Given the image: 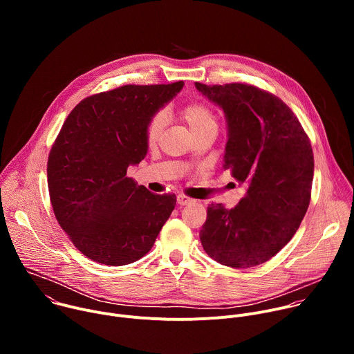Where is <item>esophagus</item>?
Masks as SVG:
<instances>
[{"instance_id": "obj_1", "label": "esophagus", "mask_w": 354, "mask_h": 354, "mask_svg": "<svg viewBox=\"0 0 354 354\" xmlns=\"http://www.w3.org/2000/svg\"><path fill=\"white\" fill-rule=\"evenodd\" d=\"M176 201H178L179 206H186V205L193 203L194 200L190 198V197H187V196H185V194H178V196H176Z\"/></svg>"}]
</instances>
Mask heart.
<instances>
[{
    "mask_svg": "<svg viewBox=\"0 0 354 354\" xmlns=\"http://www.w3.org/2000/svg\"><path fill=\"white\" fill-rule=\"evenodd\" d=\"M180 116L189 126L192 134L194 137L205 134V133H217L218 120L216 113L205 104L192 102L185 105L180 109ZM164 129V118L161 115L154 116L147 126L145 140L149 145H153L158 141Z\"/></svg>",
    "mask_w": 354,
    "mask_h": 354,
    "instance_id": "heart-1",
    "label": "heart"
}]
</instances>
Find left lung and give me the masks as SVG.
<instances>
[{
    "label": "left lung",
    "mask_w": 354,
    "mask_h": 354,
    "mask_svg": "<svg viewBox=\"0 0 354 354\" xmlns=\"http://www.w3.org/2000/svg\"><path fill=\"white\" fill-rule=\"evenodd\" d=\"M194 86L224 111L223 168L246 185L234 209L209 206L198 234L201 245L230 268L262 265L292 238L307 213L314 178L311 142L291 109L266 91L245 84Z\"/></svg>",
    "instance_id": "left-lung-1"
}]
</instances>
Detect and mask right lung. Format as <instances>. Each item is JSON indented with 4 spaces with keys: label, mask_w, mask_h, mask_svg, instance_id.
Listing matches in <instances>:
<instances>
[{
    "label": "right lung",
    "mask_w": 354,
    "mask_h": 354,
    "mask_svg": "<svg viewBox=\"0 0 354 354\" xmlns=\"http://www.w3.org/2000/svg\"><path fill=\"white\" fill-rule=\"evenodd\" d=\"M183 85H124L85 97L66 119L48 156V193L86 258L108 266L138 261L175 209V194L151 193L126 174L147 156L148 123Z\"/></svg>",
    "instance_id": "add662e5"
}]
</instances>
